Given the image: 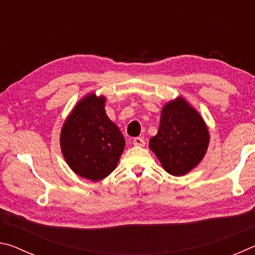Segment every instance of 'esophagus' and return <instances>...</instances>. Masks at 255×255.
<instances>
[{"label":"esophagus","instance_id":"34e87169","mask_svg":"<svg viewBox=\"0 0 255 255\" xmlns=\"http://www.w3.org/2000/svg\"><path fill=\"white\" fill-rule=\"evenodd\" d=\"M132 144L135 145V146H138V147H144V146H145V140H144L143 137H136V138H133Z\"/></svg>","mask_w":255,"mask_h":255}]
</instances>
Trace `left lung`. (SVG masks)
I'll list each match as a JSON object with an SVG mask.
<instances>
[{
	"instance_id": "obj_1",
	"label": "left lung",
	"mask_w": 255,
	"mask_h": 255,
	"mask_svg": "<svg viewBox=\"0 0 255 255\" xmlns=\"http://www.w3.org/2000/svg\"><path fill=\"white\" fill-rule=\"evenodd\" d=\"M209 139L204 119L179 97L163 107L158 131L150 138L149 148L167 173L181 176L201 162Z\"/></svg>"
}]
</instances>
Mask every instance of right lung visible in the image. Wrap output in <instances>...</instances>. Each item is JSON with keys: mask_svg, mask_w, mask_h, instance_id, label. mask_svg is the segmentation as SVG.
I'll return each mask as SVG.
<instances>
[{"mask_svg": "<svg viewBox=\"0 0 255 255\" xmlns=\"http://www.w3.org/2000/svg\"><path fill=\"white\" fill-rule=\"evenodd\" d=\"M106 98L96 93L77 102L60 131V148L68 166L77 175L100 181L117 166L125 138L108 118Z\"/></svg>", "mask_w": 255, "mask_h": 255, "instance_id": "add662e5", "label": "right lung"}]
</instances>
